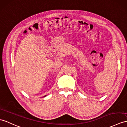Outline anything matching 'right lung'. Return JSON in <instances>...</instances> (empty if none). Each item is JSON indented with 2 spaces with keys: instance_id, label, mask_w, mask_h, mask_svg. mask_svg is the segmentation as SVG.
<instances>
[{
  "instance_id": "add662e5",
  "label": "right lung",
  "mask_w": 127,
  "mask_h": 127,
  "mask_svg": "<svg viewBox=\"0 0 127 127\" xmlns=\"http://www.w3.org/2000/svg\"><path fill=\"white\" fill-rule=\"evenodd\" d=\"M45 96H46V95H45V96H44V97H45Z\"/></svg>"
}]
</instances>
